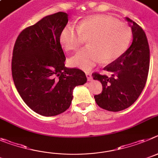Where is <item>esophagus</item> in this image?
Returning a JSON list of instances; mask_svg holds the SVG:
<instances>
[{
    "label": "esophagus",
    "instance_id": "1",
    "mask_svg": "<svg viewBox=\"0 0 158 158\" xmlns=\"http://www.w3.org/2000/svg\"><path fill=\"white\" fill-rule=\"evenodd\" d=\"M86 78H87L88 81L92 80V75H91V73H90V72H86Z\"/></svg>",
    "mask_w": 158,
    "mask_h": 158
}]
</instances>
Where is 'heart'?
<instances>
[{
  "instance_id": "b5f03b06",
  "label": "heart",
  "mask_w": 158,
  "mask_h": 158,
  "mask_svg": "<svg viewBox=\"0 0 158 158\" xmlns=\"http://www.w3.org/2000/svg\"><path fill=\"white\" fill-rule=\"evenodd\" d=\"M88 39L89 45L81 49L70 59V64L89 70L103 60L110 63L119 59L129 47L132 31L129 25L109 15L86 17L77 28L67 25L60 35V42L67 51L79 48Z\"/></svg>"
}]
</instances>
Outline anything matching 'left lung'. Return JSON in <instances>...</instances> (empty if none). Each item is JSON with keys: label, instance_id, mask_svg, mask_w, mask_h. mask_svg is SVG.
<instances>
[{"label": "left lung", "instance_id": "left-lung-1", "mask_svg": "<svg viewBox=\"0 0 158 158\" xmlns=\"http://www.w3.org/2000/svg\"><path fill=\"white\" fill-rule=\"evenodd\" d=\"M133 41L119 59L104 68L107 75L92 74L101 82L102 91L95 95L99 107L111 112L127 109L134 103L146 86L150 69V48L144 31L129 18Z\"/></svg>", "mask_w": 158, "mask_h": 158}]
</instances>
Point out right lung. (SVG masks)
Here are the masks:
<instances>
[{"label": "right lung", "mask_w": 158, "mask_h": 158, "mask_svg": "<svg viewBox=\"0 0 158 158\" xmlns=\"http://www.w3.org/2000/svg\"><path fill=\"white\" fill-rule=\"evenodd\" d=\"M68 21L65 12L47 15L23 30L14 45L15 86L24 102L42 116H56L66 111L74 88L87 80L82 70L64 66L60 35Z\"/></svg>", "instance_id": "right-lung-1"}]
</instances>
